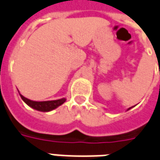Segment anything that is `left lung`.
<instances>
[{
	"label": "left lung",
	"mask_w": 160,
	"mask_h": 160,
	"mask_svg": "<svg viewBox=\"0 0 160 160\" xmlns=\"http://www.w3.org/2000/svg\"><path fill=\"white\" fill-rule=\"evenodd\" d=\"M131 108H132V107H131ZM131 108H129V109H128V110H130V109H131Z\"/></svg>",
	"instance_id": "8db88e82"
}]
</instances>
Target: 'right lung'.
I'll list each match as a JSON object with an SVG mask.
<instances>
[{"label":"right lung","mask_w":160,"mask_h":160,"mask_svg":"<svg viewBox=\"0 0 160 160\" xmlns=\"http://www.w3.org/2000/svg\"><path fill=\"white\" fill-rule=\"evenodd\" d=\"M21 98L25 103H27L28 106H30L35 110L40 111V112H49L52 111L54 109H56L58 106H60L61 104L64 103L66 101L65 98L58 99V100H52V101H43V102H36V101H32L29 99L24 98L22 95L20 94Z\"/></svg>","instance_id":"right-lung-1"}]
</instances>
